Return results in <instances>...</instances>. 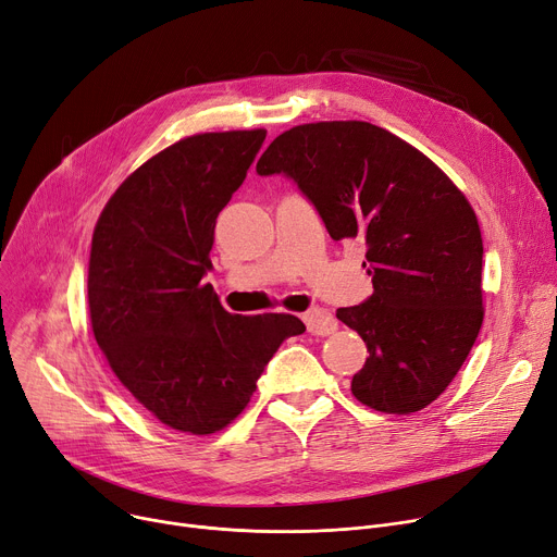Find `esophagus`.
Here are the masks:
<instances>
[{
	"instance_id": "obj_1",
	"label": "esophagus",
	"mask_w": 557,
	"mask_h": 557,
	"mask_svg": "<svg viewBox=\"0 0 557 557\" xmlns=\"http://www.w3.org/2000/svg\"><path fill=\"white\" fill-rule=\"evenodd\" d=\"M310 335H333L337 331V319L329 308H312L304 314Z\"/></svg>"
}]
</instances>
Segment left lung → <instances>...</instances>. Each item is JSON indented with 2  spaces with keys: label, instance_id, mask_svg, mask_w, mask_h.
<instances>
[{
  "label": "left lung",
  "instance_id": "1",
  "mask_svg": "<svg viewBox=\"0 0 557 557\" xmlns=\"http://www.w3.org/2000/svg\"><path fill=\"white\" fill-rule=\"evenodd\" d=\"M256 173L297 184L333 240L367 243L373 294L337 310L369 348L352 396L384 413L434 403L483 323V243L466 195L432 159L367 121L292 127Z\"/></svg>",
  "mask_w": 557,
  "mask_h": 557
}]
</instances>
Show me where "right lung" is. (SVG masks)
<instances>
[{
    "mask_svg": "<svg viewBox=\"0 0 557 557\" xmlns=\"http://www.w3.org/2000/svg\"><path fill=\"white\" fill-rule=\"evenodd\" d=\"M265 129L186 137L129 175L96 222L91 331L133 398L171 430L205 436L249 403L292 314H232L202 285L218 213L247 177Z\"/></svg>",
    "mask_w": 557,
    "mask_h": 557,
    "instance_id": "right-lung-1",
    "label": "right lung"
}]
</instances>
